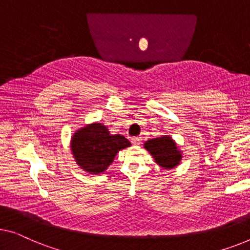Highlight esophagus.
<instances>
[{
	"label": "esophagus",
	"mask_w": 250,
	"mask_h": 250,
	"mask_svg": "<svg viewBox=\"0 0 250 250\" xmlns=\"http://www.w3.org/2000/svg\"><path fill=\"white\" fill-rule=\"evenodd\" d=\"M141 137H135V138H132L131 139V143L135 145V146H139V145L141 144Z\"/></svg>",
	"instance_id": "esophagus-1"
}]
</instances>
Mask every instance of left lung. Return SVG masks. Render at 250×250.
Listing matches in <instances>:
<instances>
[{
	"instance_id": "1",
	"label": "left lung",
	"mask_w": 250,
	"mask_h": 250,
	"mask_svg": "<svg viewBox=\"0 0 250 250\" xmlns=\"http://www.w3.org/2000/svg\"><path fill=\"white\" fill-rule=\"evenodd\" d=\"M144 148L149 151L154 161L164 169H172L180 165L182 150L170 136L152 138L144 144Z\"/></svg>"
}]
</instances>
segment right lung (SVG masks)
Here are the masks:
<instances>
[{
  "mask_svg": "<svg viewBox=\"0 0 250 250\" xmlns=\"http://www.w3.org/2000/svg\"><path fill=\"white\" fill-rule=\"evenodd\" d=\"M131 146L121 135H111L109 129L100 122L85 125L76 130L70 140V150L80 168L89 174L106 170L117 154Z\"/></svg>",
  "mask_w": 250,
  "mask_h": 250,
  "instance_id": "add662e5",
  "label": "right lung"
}]
</instances>
